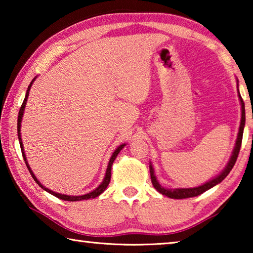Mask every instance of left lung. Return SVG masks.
<instances>
[{
  "instance_id": "8db88e82",
  "label": "left lung",
  "mask_w": 253,
  "mask_h": 253,
  "mask_svg": "<svg viewBox=\"0 0 253 253\" xmlns=\"http://www.w3.org/2000/svg\"><path fill=\"white\" fill-rule=\"evenodd\" d=\"M239 93V99L240 102H241V123H240V127H239V132H238V138L237 142H235V146L232 152V155H231L230 161L228 163V165L225 166V169L222 170V172L217 175L216 177L212 178L211 181H209L207 183H204L203 185L198 186V187H190V188H165L163 187L158 181L156 179L155 174H154V169L153 165H149V172H151V178H152V183L153 186L156 188V190L160 192L161 194L169 196L170 199H187V198H193V196H198L200 194L204 193L205 191L210 190L213 186H215L216 184L221 183L223 179L228 176V174L230 173V170L233 169V166L237 162V158L239 155L240 148H241V143H242V136H243V128H245L246 125V110H245V102H243V99L240 96V92L238 90Z\"/></svg>"
}]
</instances>
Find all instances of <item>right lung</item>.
I'll return each instance as SVG.
<instances>
[{"mask_svg":"<svg viewBox=\"0 0 253 253\" xmlns=\"http://www.w3.org/2000/svg\"><path fill=\"white\" fill-rule=\"evenodd\" d=\"M36 78H37V77H36ZM36 78H34V79L31 81V84H29V87H28V90H27V93H25V98H24V100H23V102H22V106H21L20 111H19V116H18V137H19V142H20V146H21V152H22L23 160H24V162H25V164H27V168H28V169H29L30 174L32 175L33 179H34V181L37 182L38 185H39L41 188H43V190H44V191H46V192H48V193L52 194V195H54V196H57L58 199L65 200V201H70V202H76V201H81V200H89V199H95V198H97V196H99V195L102 193V192H104V191L106 190L107 186H108V184H109V182H110V177H111V166H113V163H114V161H115V160H116V157H117V155H118V154H119V152L122 151V149L124 148V146H125L126 144H123V145H121V146H118V147L116 148V151H115V152L113 153V155H111L110 160H109L108 166H107V169H106V175H105V177H104V181L101 182L100 185L98 186V187L96 188V190H93L92 192H90V193H87V194H84V195H77V196H72V195L60 194V193H57V192H53V191L49 190V188L44 187V186L42 185V184L40 183V181H38V178L36 177V175L33 174L32 169H30V166H29V164H28V161H27V157H25V154H24V148H23L22 139H21V132H20V131H21V122H22V117H23L24 108H25V105H27V100H28L29 91H30V89H31V85H32V84H33V81L36 80Z\"/></svg>","mask_w":253,"mask_h":253,"instance_id":"right-lung-1","label":"right lung"}]
</instances>
